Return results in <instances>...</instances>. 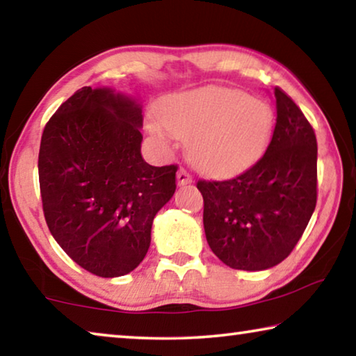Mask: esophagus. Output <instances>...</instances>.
<instances>
[{
	"instance_id": "1",
	"label": "esophagus",
	"mask_w": 356,
	"mask_h": 356,
	"mask_svg": "<svg viewBox=\"0 0 356 356\" xmlns=\"http://www.w3.org/2000/svg\"><path fill=\"white\" fill-rule=\"evenodd\" d=\"M193 182V177L191 174L185 170V168H180L179 172H177V184L179 185H186V184H191Z\"/></svg>"
}]
</instances>
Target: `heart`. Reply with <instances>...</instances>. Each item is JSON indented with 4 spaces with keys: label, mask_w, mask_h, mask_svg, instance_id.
Listing matches in <instances>:
<instances>
[{
    "label": "heart",
    "mask_w": 356,
    "mask_h": 356,
    "mask_svg": "<svg viewBox=\"0 0 356 356\" xmlns=\"http://www.w3.org/2000/svg\"><path fill=\"white\" fill-rule=\"evenodd\" d=\"M161 125L180 140L190 141V156L210 174L242 171L267 149L275 118L265 102L222 88H201L171 95L159 106ZM160 140L165 131L149 125Z\"/></svg>",
    "instance_id": "1"
}]
</instances>
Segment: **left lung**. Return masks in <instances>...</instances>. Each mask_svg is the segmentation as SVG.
Wrapping results in <instances>:
<instances>
[{
	"mask_svg": "<svg viewBox=\"0 0 356 356\" xmlns=\"http://www.w3.org/2000/svg\"><path fill=\"white\" fill-rule=\"evenodd\" d=\"M272 141L227 180H197L210 250L236 270L272 268L291 254L317 202V140L295 102L275 88Z\"/></svg>",
	"mask_w": 356,
	"mask_h": 356,
	"instance_id": "1",
	"label": "left lung"
}]
</instances>
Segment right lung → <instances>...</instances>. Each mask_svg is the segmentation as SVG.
I'll list each match as a JSON object with an SVG mask.
<instances>
[{"instance_id": "1", "label": "right lung", "mask_w": 356, "mask_h": 356, "mask_svg": "<svg viewBox=\"0 0 356 356\" xmlns=\"http://www.w3.org/2000/svg\"><path fill=\"white\" fill-rule=\"evenodd\" d=\"M141 106L110 88L84 86L42 134L39 184L47 226L72 261L116 278L135 270L159 210L176 191L177 165L141 155Z\"/></svg>"}]
</instances>
